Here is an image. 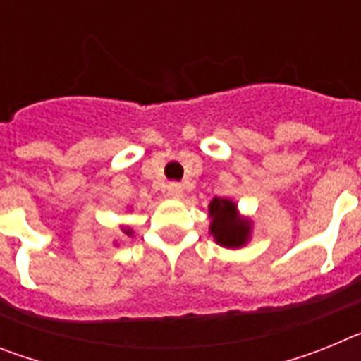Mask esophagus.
Instances as JSON below:
<instances>
[{
	"label": "esophagus",
	"instance_id": "1",
	"mask_svg": "<svg viewBox=\"0 0 361 361\" xmlns=\"http://www.w3.org/2000/svg\"><path fill=\"white\" fill-rule=\"evenodd\" d=\"M166 190H168V195H170L171 199H180V197L184 195L183 184H178V183H170L168 186H166Z\"/></svg>",
	"mask_w": 361,
	"mask_h": 361
}]
</instances>
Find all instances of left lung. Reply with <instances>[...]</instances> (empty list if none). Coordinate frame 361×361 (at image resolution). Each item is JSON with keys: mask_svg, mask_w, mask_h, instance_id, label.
Listing matches in <instances>:
<instances>
[{"mask_svg": "<svg viewBox=\"0 0 361 361\" xmlns=\"http://www.w3.org/2000/svg\"><path fill=\"white\" fill-rule=\"evenodd\" d=\"M209 233L216 244L229 250H237L247 244L251 237V222L240 216L237 204L229 199L215 197L209 202Z\"/></svg>", "mask_w": 361, "mask_h": 361, "instance_id": "left-lung-1", "label": "left lung"}]
</instances>
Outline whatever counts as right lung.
I'll list each match as a JSON object with an SVG mask.
<instances>
[{"label":"right lung","mask_w":361,"mask_h":361,"mask_svg":"<svg viewBox=\"0 0 361 361\" xmlns=\"http://www.w3.org/2000/svg\"><path fill=\"white\" fill-rule=\"evenodd\" d=\"M123 231L126 233V235H128V237H130V235H132V229H126V228H123Z\"/></svg>","instance_id":"1"}]
</instances>
